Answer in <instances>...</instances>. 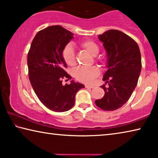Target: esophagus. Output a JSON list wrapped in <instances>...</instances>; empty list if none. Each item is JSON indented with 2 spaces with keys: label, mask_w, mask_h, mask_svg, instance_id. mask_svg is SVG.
<instances>
[{
  "label": "esophagus",
  "mask_w": 158,
  "mask_h": 158,
  "mask_svg": "<svg viewBox=\"0 0 158 158\" xmlns=\"http://www.w3.org/2000/svg\"><path fill=\"white\" fill-rule=\"evenodd\" d=\"M85 87L86 88V89H93L94 86L92 85H85Z\"/></svg>",
  "instance_id": "1"
}]
</instances>
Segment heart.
Returning a JSON list of instances; mask_svg holds the SVG:
<instances>
[{"label": "heart", "mask_w": 158, "mask_h": 158, "mask_svg": "<svg viewBox=\"0 0 158 158\" xmlns=\"http://www.w3.org/2000/svg\"><path fill=\"white\" fill-rule=\"evenodd\" d=\"M81 46L93 56H97L100 51L98 44L90 40L81 42ZM62 56L65 62L68 65L74 66L77 64V58L73 44L69 43L65 45V47L63 48ZM74 74L78 81L85 83V84H90L100 74V69L96 66L89 67V68L79 67L74 70Z\"/></svg>", "instance_id": "b5f03b06"}]
</instances>
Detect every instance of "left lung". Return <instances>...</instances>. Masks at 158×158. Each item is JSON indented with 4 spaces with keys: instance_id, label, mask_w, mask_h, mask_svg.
<instances>
[{
    "instance_id": "8db88e82",
    "label": "left lung",
    "mask_w": 158,
    "mask_h": 158,
    "mask_svg": "<svg viewBox=\"0 0 158 158\" xmlns=\"http://www.w3.org/2000/svg\"><path fill=\"white\" fill-rule=\"evenodd\" d=\"M98 38L103 42L107 55L106 68L102 85L105 95L95 100V105L105 111L121 108L129 100L137 86L141 70V57L137 42L118 30H109Z\"/></svg>"
}]
</instances>
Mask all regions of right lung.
I'll return each mask as SVG.
<instances>
[{
	"mask_svg": "<svg viewBox=\"0 0 158 158\" xmlns=\"http://www.w3.org/2000/svg\"><path fill=\"white\" fill-rule=\"evenodd\" d=\"M73 33L60 26H51L36 34L28 53V77L41 102L50 110L68 111L74 105L75 95L84 85L72 80L63 85V78L71 79L65 71L67 64L63 48L74 38Z\"/></svg>",
	"mask_w": 158,
	"mask_h": 158,
	"instance_id": "1",
	"label": "right lung"
}]
</instances>
